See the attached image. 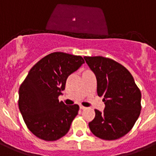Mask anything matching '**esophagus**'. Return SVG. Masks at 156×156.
Masks as SVG:
<instances>
[{"instance_id":"34e87169","label":"esophagus","mask_w":156,"mask_h":156,"mask_svg":"<svg viewBox=\"0 0 156 156\" xmlns=\"http://www.w3.org/2000/svg\"><path fill=\"white\" fill-rule=\"evenodd\" d=\"M85 108H86L84 107V106L80 105V109H81V110H84V109H85Z\"/></svg>"}]
</instances>
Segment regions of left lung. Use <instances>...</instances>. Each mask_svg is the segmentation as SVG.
Wrapping results in <instances>:
<instances>
[{
    "label": "left lung",
    "instance_id": "obj_1",
    "mask_svg": "<svg viewBox=\"0 0 156 156\" xmlns=\"http://www.w3.org/2000/svg\"><path fill=\"white\" fill-rule=\"evenodd\" d=\"M84 58L95 75L97 93L105 105L103 112L94 110L90 130L104 140L119 139L132 129L140 115V90L130 72L115 61L101 56Z\"/></svg>",
    "mask_w": 156,
    "mask_h": 156
}]
</instances>
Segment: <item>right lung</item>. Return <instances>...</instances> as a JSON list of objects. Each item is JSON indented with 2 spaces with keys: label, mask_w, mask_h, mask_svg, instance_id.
<instances>
[{
  "label": "right lung",
  "mask_w": 156,
  "mask_h": 156,
  "mask_svg": "<svg viewBox=\"0 0 156 156\" xmlns=\"http://www.w3.org/2000/svg\"><path fill=\"white\" fill-rule=\"evenodd\" d=\"M84 63L81 56L49 54L32 67L20 86L19 109L27 127L39 139L58 140L69 131L79 106L66 105L58 96L68 77Z\"/></svg>",
  "instance_id": "right-lung-1"
}]
</instances>
